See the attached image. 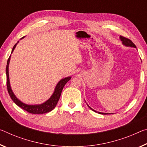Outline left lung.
Listing matches in <instances>:
<instances>
[{"mask_svg":"<svg viewBox=\"0 0 147 147\" xmlns=\"http://www.w3.org/2000/svg\"><path fill=\"white\" fill-rule=\"evenodd\" d=\"M120 40L122 42V44H124V46H129V47H133V48H136V46L135 45L134 42H133L131 40H129V39H128L127 38H125V37H124L122 36H120ZM87 105L88 106V107H89L90 109H92L93 111L95 112V113H98L99 114H102V115H106V114H107V113H99V112H97L96 111H95L93 109L91 108V107L89 105H88V104H87Z\"/></svg>","mask_w":147,"mask_h":147,"instance_id":"left-lung-1","label":"left lung"}]
</instances>
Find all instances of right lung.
Returning a JSON list of instances; mask_svg holds the SVG:
<instances>
[{
  "instance_id": "add662e5",
  "label": "right lung",
  "mask_w": 147,
  "mask_h": 147,
  "mask_svg": "<svg viewBox=\"0 0 147 147\" xmlns=\"http://www.w3.org/2000/svg\"><path fill=\"white\" fill-rule=\"evenodd\" d=\"M23 38H22V39ZM18 42H19V41H18V42L13 46L12 50H11V53H12L13 51L14 50ZM10 57L11 55L9 57L8 61H7L6 74L7 90H8V94L10 95L11 99H12V101L14 102L18 106H19L22 109H24L25 111L28 112V113H31V114H44V113H49V112L52 111L53 109L55 108V106H56L57 102L59 101L60 96H61V94L63 90V88L65 85L66 84V83L68 82L69 80H71V76H69V77H66L61 79V80L57 83V84L56 85V87L55 88L54 92L53 93V94L52 96L50 97V98L48 99L47 101L44 102V103H43L42 104H40V105L25 104L21 101H20V100L16 97L14 94H13L12 90H11L10 84V80H9V73H8V67H9V63H10Z\"/></svg>"
}]
</instances>
